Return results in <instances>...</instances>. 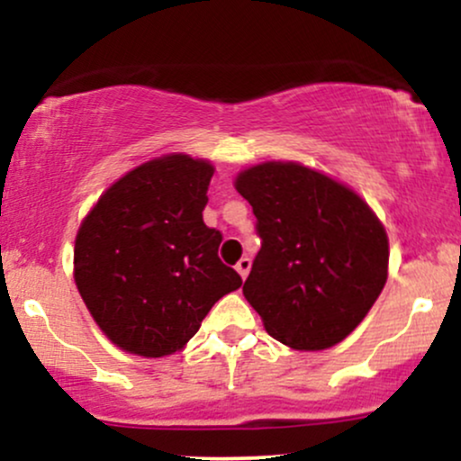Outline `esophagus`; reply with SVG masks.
Returning a JSON list of instances; mask_svg holds the SVG:
<instances>
[{
    "label": "esophagus",
    "mask_w": 461,
    "mask_h": 461,
    "mask_svg": "<svg viewBox=\"0 0 461 461\" xmlns=\"http://www.w3.org/2000/svg\"><path fill=\"white\" fill-rule=\"evenodd\" d=\"M236 271L242 279H245L249 271H251V260H249V258H240V260H238V264H236Z\"/></svg>",
    "instance_id": "1"
}]
</instances>
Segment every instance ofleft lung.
Instances as JSON below:
<instances>
[{
  "label": "left lung",
  "mask_w": 461,
  "mask_h": 461,
  "mask_svg": "<svg viewBox=\"0 0 461 461\" xmlns=\"http://www.w3.org/2000/svg\"><path fill=\"white\" fill-rule=\"evenodd\" d=\"M262 249L242 294L282 345L322 351L342 342L382 294L388 234L353 188L299 162L240 171Z\"/></svg>",
  "instance_id": "8db88e82"
}]
</instances>
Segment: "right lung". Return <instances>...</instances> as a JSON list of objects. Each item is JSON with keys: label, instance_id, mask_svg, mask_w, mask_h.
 I'll use <instances>...</instances> for the list:
<instances>
[{"label": "right lung", "instance_id": "obj_1", "mask_svg": "<svg viewBox=\"0 0 461 461\" xmlns=\"http://www.w3.org/2000/svg\"><path fill=\"white\" fill-rule=\"evenodd\" d=\"M212 162L167 153L119 177L84 216L73 279L108 340L142 357L182 351L212 305L242 285L203 223Z\"/></svg>", "mask_w": 461, "mask_h": 461}]
</instances>
